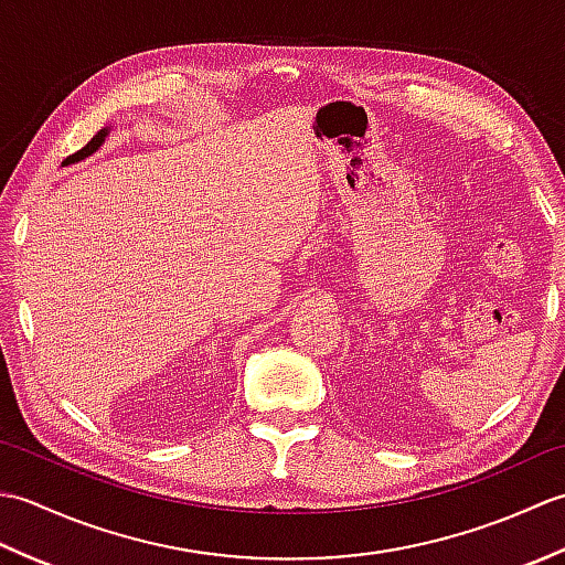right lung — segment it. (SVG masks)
I'll list each match as a JSON object with an SVG mask.
<instances>
[{
    "mask_svg": "<svg viewBox=\"0 0 565 565\" xmlns=\"http://www.w3.org/2000/svg\"><path fill=\"white\" fill-rule=\"evenodd\" d=\"M106 136H109V128H102L99 134L87 142V146H84L82 150H77L75 154H70V158H67L63 164H75V162H79V160H84V158H89L92 152H97V150L102 148V142L106 140Z\"/></svg>",
    "mask_w": 565,
    "mask_h": 565,
    "instance_id": "1",
    "label": "right lung"
}]
</instances>
